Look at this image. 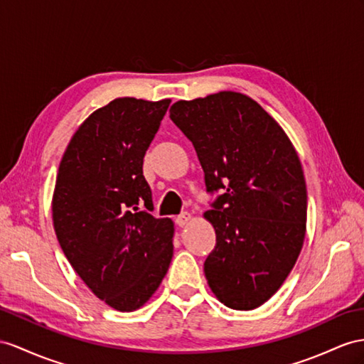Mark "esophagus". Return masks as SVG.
I'll list each match as a JSON object with an SVG mask.
<instances>
[{
    "mask_svg": "<svg viewBox=\"0 0 364 364\" xmlns=\"http://www.w3.org/2000/svg\"><path fill=\"white\" fill-rule=\"evenodd\" d=\"M191 220H192V215L189 212H183V213H180L178 217L175 218V221H176V225H178L180 228H184V226H188L189 223H191Z\"/></svg>",
    "mask_w": 364,
    "mask_h": 364,
    "instance_id": "esophagus-1",
    "label": "esophagus"
}]
</instances>
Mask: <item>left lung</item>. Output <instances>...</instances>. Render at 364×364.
Here are the masks:
<instances>
[{"instance_id": "obj_1", "label": "left lung", "mask_w": 364, "mask_h": 364, "mask_svg": "<svg viewBox=\"0 0 364 364\" xmlns=\"http://www.w3.org/2000/svg\"><path fill=\"white\" fill-rule=\"evenodd\" d=\"M169 114L197 151L208 192L221 191L204 212L217 234L204 262L208 284L230 309L252 311L282 287L301 252L300 158L282 126L245 93L180 100Z\"/></svg>"}]
</instances>
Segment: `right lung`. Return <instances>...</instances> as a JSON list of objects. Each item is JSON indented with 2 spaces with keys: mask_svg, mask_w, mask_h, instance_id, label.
Here are the masks:
<instances>
[{
  "mask_svg": "<svg viewBox=\"0 0 364 364\" xmlns=\"http://www.w3.org/2000/svg\"><path fill=\"white\" fill-rule=\"evenodd\" d=\"M169 105L115 98L82 121L58 167L52 198L58 243L90 291L119 312L151 300L172 262L173 221L149 213L152 191L143 175Z\"/></svg>",
  "mask_w": 364,
  "mask_h": 364,
  "instance_id": "right-lung-1",
  "label": "right lung"
}]
</instances>
